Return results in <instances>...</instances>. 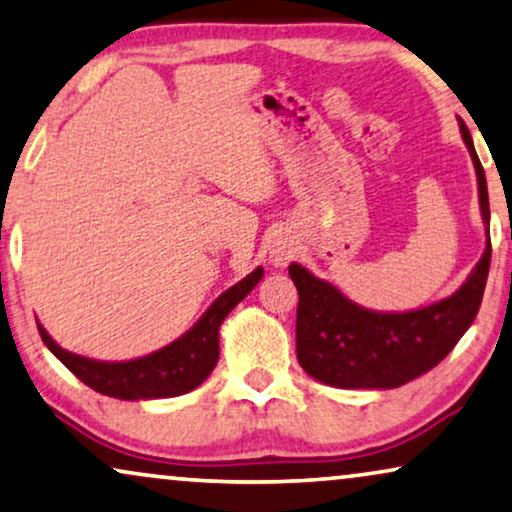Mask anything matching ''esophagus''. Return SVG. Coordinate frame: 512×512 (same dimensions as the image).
Listing matches in <instances>:
<instances>
[{
    "label": "esophagus",
    "mask_w": 512,
    "mask_h": 512,
    "mask_svg": "<svg viewBox=\"0 0 512 512\" xmlns=\"http://www.w3.org/2000/svg\"><path fill=\"white\" fill-rule=\"evenodd\" d=\"M293 254H296V247H293L289 240H282V237H279V240L272 242L270 261L275 268H284V265H289Z\"/></svg>",
    "instance_id": "1"
}]
</instances>
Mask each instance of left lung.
I'll return each instance as SVG.
<instances>
[{
    "label": "left lung",
    "instance_id": "8db88e82",
    "mask_svg": "<svg viewBox=\"0 0 512 512\" xmlns=\"http://www.w3.org/2000/svg\"><path fill=\"white\" fill-rule=\"evenodd\" d=\"M461 137L478 174L480 214L487 247L471 275L452 296L408 312H375L349 300L338 286L291 263L298 289L296 352L314 380L338 389H396L438 366L473 324L485 293L492 242H489L487 179L471 132L459 118Z\"/></svg>",
    "mask_w": 512,
    "mask_h": 512
}]
</instances>
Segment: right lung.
Instances as JSON below:
<instances>
[{"instance_id": "1", "label": "right lung", "mask_w": 512, "mask_h": 512, "mask_svg": "<svg viewBox=\"0 0 512 512\" xmlns=\"http://www.w3.org/2000/svg\"><path fill=\"white\" fill-rule=\"evenodd\" d=\"M263 279V268L249 272L242 282L223 291L207 312L170 345L130 361H95L62 349L46 328L39 326L41 340L72 373L90 389L121 401H151L188 394L200 387L219 361V328L230 310L249 296Z\"/></svg>"}]
</instances>
